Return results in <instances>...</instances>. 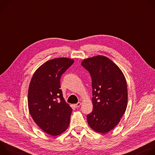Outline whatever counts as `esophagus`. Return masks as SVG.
Returning a JSON list of instances; mask_svg holds the SVG:
<instances>
[{
    "label": "esophagus",
    "instance_id": "1",
    "mask_svg": "<svg viewBox=\"0 0 155 155\" xmlns=\"http://www.w3.org/2000/svg\"><path fill=\"white\" fill-rule=\"evenodd\" d=\"M81 102H78V104H74L73 106H74L75 108H78V107H79L81 106Z\"/></svg>",
    "mask_w": 155,
    "mask_h": 155
}]
</instances>
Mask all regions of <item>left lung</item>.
<instances>
[{
    "mask_svg": "<svg viewBox=\"0 0 155 155\" xmlns=\"http://www.w3.org/2000/svg\"><path fill=\"white\" fill-rule=\"evenodd\" d=\"M81 65L92 78L93 110L87 114L89 126L105 134L114 128L127 105V87L119 68L108 58L97 55L84 59Z\"/></svg>",
    "mask_w": 155,
    "mask_h": 155,
    "instance_id": "8db88e82",
    "label": "left lung"
}]
</instances>
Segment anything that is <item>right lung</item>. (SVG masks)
<instances>
[{
	"mask_svg": "<svg viewBox=\"0 0 155 155\" xmlns=\"http://www.w3.org/2000/svg\"><path fill=\"white\" fill-rule=\"evenodd\" d=\"M73 63L68 58L50 60L35 71L29 84V113L38 126L51 136L62 134L70 125L73 110L63 97L60 78Z\"/></svg>",
	"mask_w": 155,
	"mask_h": 155,
	"instance_id": "right-lung-1",
	"label": "right lung"
}]
</instances>
